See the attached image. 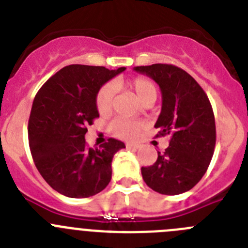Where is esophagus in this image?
<instances>
[{"label": "esophagus", "mask_w": 248, "mask_h": 248, "mask_svg": "<svg viewBox=\"0 0 248 248\" xmlns=\"http://www.w3.org/2000/svg\"><path fill=\"white\" fill-rule=\"evenodd\" d=\"M126 148H128V149H134V150H137V149L140 148V145H139V144H131V143H129V144H126Z\"/></svg>", "instance_id": "34e87169"}]
</instances>
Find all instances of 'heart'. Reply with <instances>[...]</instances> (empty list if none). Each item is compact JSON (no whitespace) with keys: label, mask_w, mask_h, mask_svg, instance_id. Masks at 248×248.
I'll use <instances>...</instances> for the list:
<instances>
[{"label":"heart","mask_w":248,"mask_h":248,"mask_svg":"<svg viewBox=\"0 0 248 248\" xmlns=\"http://www.w3.org/2000/svg\"><path fill=\"white\" fill-rule=\"evenodd\" d=\"M115 85H125L126 88L134 94L135 98L140 104H146L149 102H155L156 99V87L149 78L143 76L135 77L131 78L128 82H123V80H117ZM114 97H115V87L111 83L102 85L95 95V105L100 114H108L113 109ZM141 124L137 120L124 119L119 118L110 123V130L114 135L124 139H133L138 135Z\"/></svg>","instance_id":"obj_1"}]
</instances>
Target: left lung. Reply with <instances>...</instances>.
Here are the masks:
<instances>
[{"label": "left lung", "mask_w": 248, "mask_h": 248, "mask_svg": "<svg viewBox=\"0 0 248 248\" xmlns=\"http://www.w3.org/2000/svg\"><path fill=\"white\" fill-rule=\"evenodd\" d=\"M159 84L163 97L156 137L170 135L164 153L157 151L153 165L141 168L146 185L163 195L189 191L205 175L216 144L211 103L196 80L172 64L134 67Z\"/></svg>", "instance_id": "left-lung-1"}]
</instances>
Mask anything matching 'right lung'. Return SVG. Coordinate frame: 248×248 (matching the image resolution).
Masks as SVG:
<instances>
[{
  "instance_id": "add662e5",
  "label": "right lung",
  "mask_w": 248,
  "mask_h": 248,
  "mask_svg": "<svg viewBox=\"0 0 248 248\" xmlns=\"http://www.w3.org/2000/svg\"><path fill=\"white\" fill-rule=\"evenodd\" d=\"M124 71L125 67L109 71L67 65L36 94L28 120L31 154L39 174L59 194L89 198L110 183L111 160L125 145L110 138L99 148H88L84 137L87 126L99 117L95 105L99 88Z\"/></svg>"
}]
</instances>
